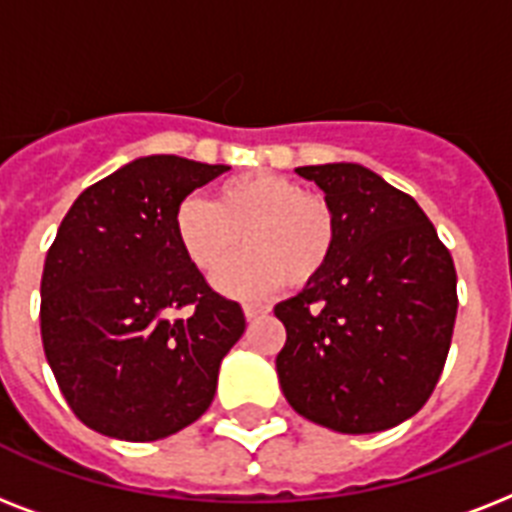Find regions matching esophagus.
Returning <instances> with one entry per match:
<instances>
[{
	"mask_svg": "<svg viewBox=\"0 0 512 512\" xmlns=\"http://www.w3.org/2000/svg\"><path fill=\"white\" fill-rule=\"evenodd\" d=\"M271 311V308H268V305H244V319L247 321H255V319H260V316H265V313Z\"/></svg>",
	"mask_w": 512,
	"mask_h": 512,
	"instance_id": "obj_1",
	"label": "esophagus"
}]
</instances>
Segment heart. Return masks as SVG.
<instances>
[{
	"label": "heart",
	"instance_id": "b5f03b06",
	"mask_svg": "<svg viewBox=\"0 0 512 512\" xmlns=\"http://www.w3.org/2000/svg\"><path fill=\"white\" fill-rule=\"evenodd\" d=\"M172 225L185 260L204 276L231 263L241 236L247 255L217 276V289L231 297H265L284 281L303 287L327 268L337 236L329 201L276 172L228 177L207 204L185 199Z\"/></svg>",
	"mask_w": 512,
	"mask_h": 512
}]
</instances>
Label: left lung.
<instances>
[{"mask_svg":"<svg viewBox=\"0 0 512 512\" xmlns=\"http://www.w3.org/2000/svg\"><path fill=\"white\" fill-rule=\"evenodd\" d=\"M324 191L337 236L327 268L273 308L276 356L300 417L337 433L409 420L436 388L457 319V273L420 204L361 164L297 167Z\"/></svg>","mask_w":512,"mask_h":512,"instance_id":"obj_1","label":"left lung"}]
</instances>
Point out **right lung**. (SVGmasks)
<instances>
[{"instance_id": "1", "label": "right lung", "mask_w": 512, "mask_h": 512, "mask_svg": "<svg viewBox=\"0 0 512 512\" xmlns=\"http://www.w3.org/2000/svg\"><path fill=\"white\" fill-rule=\"evenodd\" d=\"M225 170L140 156L79 193L60 223L42 273L44 356L76 417L103 436L159 441L199 420L244 335L239 303L209 289L172 225L185 196Z\"/></svg>"}]
</instances>
